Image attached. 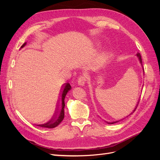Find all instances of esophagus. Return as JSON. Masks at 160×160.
<instances>
[{
    "label": "esophagus",
    "instance_id": "obj_1",
    "mask_svg": "<svg viewBox=\"0 0 160 160\" xmlns=\"http://www.w3.org/2000/svg\"><path fill=\"white\" fill-rule=\"evenodd\" d=\"M85 81H86V78H85V75H82L80 77H79L78 78V84L79 85L83 86L85 84Z\"/></svg>",
    "mask_w": 160,
    "mask_h": 160
}]
</instances>
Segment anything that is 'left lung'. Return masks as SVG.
<instances>
[{
	"instance_id": "obj_1",
	"label": "left lung",
	"mask_w": 160,
	"mask_h": 160,
	"mask_svg": "<svg viewBox=\"0 0 160 160\" xmlns=\"http://www.w3.org/2000/svg\"><path fill=\"white\" fill-rule=\"evenodd\" d=\"M136 56H137V57L138 58V59H139V62H140V63H141V65H142V57H141V55H140L139 52H138L137 54H136ZM142 67H143V66H142ZM138 103H139V101H138V103H137V105H135V109L133 110L132 112L130 114H129L128 116H126V117H125V118H127V117H128L129 115H132V113H133V112H134V111H135V109H136V108H137V107H138ZM125 118H123V119H120V120H123V119H125ZM120 120H119V121H115V122H106V121H105V122L106 123H108V124H113V123H117V122H119Z\"/></svg>"
}]
</instances>
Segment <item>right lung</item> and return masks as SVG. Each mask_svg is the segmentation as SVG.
Returning <instances> with one entry per match:
<instances>
[{
	"label": "right lung",
	"instance_id": "right-lung-1",
	"mask_svg": "<svg viewBox=\"0 0 160 160\" xmlns=\"http://www.w3.org/2000/svg\"><path fill=\"white\" fill-rule=\"evenodd\" d=\"M27 45V42H25L21 46V49L23 48ZM71 89V86L69 83H67L65 84L64 87L62 88V89L61 91V93L60 95V100H59V107L57 108V110H56L55 113L53 115L51 119H50L49 121H47L46 122H43L41 123L37 124V126H39L41 128H54L57 127L58 125H59L61 122L64 119L65 116V112H64V108H65V96L67 94V93Z\"/></svg>",
	"mask_w": 160,
	"mask_h": 160
}]
</instances>
